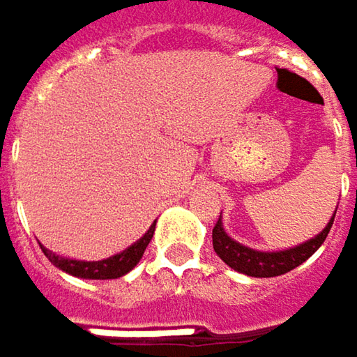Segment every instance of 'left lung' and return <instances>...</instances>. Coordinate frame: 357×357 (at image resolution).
Masks as SVG:
<instances>
[{
    "label": "left lung",
    "mask_w": 357,
    "mask_h": 357,
    "mask_svg": "<svg viewBox=\"0 0 357 357\" xmlns=\"http://www.w3.org/2000/svg\"><path fill=\"white\" fill-rule=\"evenodd\" d=\"M337 213V209H335ZM335 213L331 215L329 224L310 241L302 243V245L290 246L284 250H257L250 246L241 245L238 241H234L232 236H228V232L224 230L222 224V215L218 220V224L213 226L211 238H213V250L215 255L234 271L245 273L250 278H275V275H284L291 269H296L298 265H302L306 259H310L319 246L325 243L331 226H333Z\"/></svg>",
    "instance_id": "1"
}]
</instances>
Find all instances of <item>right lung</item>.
<instances>
[{
  "mask_svg": "<svg viewBox=\"0 0 357 357\" xmlns=\"http://www.w3.org/2000/svg\"><path fill=\"white\" fill-rule=\"evenodd\" d=\"M154 228H156V222L150 226V230L139 238L135 241L131 246H127L125 250L112 255L109 259H102V261H77V259H67V257H59L55 255L53 250L45 248L43 246V252L45 257L55 265L59 267L61 271H66L73 278H82V280H116V278H123L127 275L144 257L146 252V246L150 245L152 236H154Z\"/></svg>",
  "mask_w": 357,
  "mask_h": 357,
  "instance_id": "right-lung-1",
  "label": "right lung"
}]
</instances>
